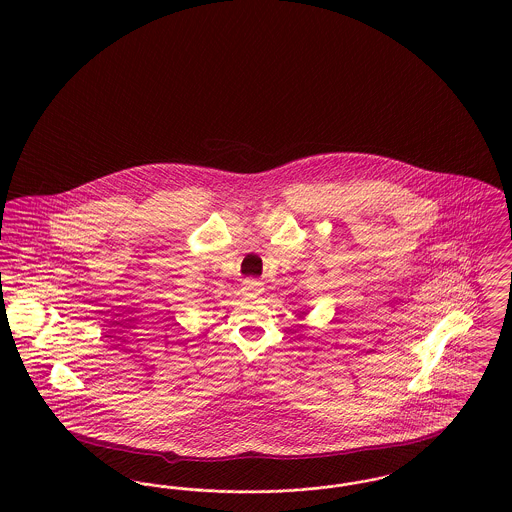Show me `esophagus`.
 <instances>
[{"instance_id": "34e87169", "label": "esophagus", "mask_w": 512, "mask_h": 512, "mask_svg": "<svg viewBox=\"0 0 512 512\" xmlns=\"http://www.w3.org/2000/svg\"><path fill=\"white\" fill-rule=\"evenodd\" d=\"M244 290L251 293L263 292V284L259 280H253V278H247L244 282Z\"/></svg>"}]
</instances>
